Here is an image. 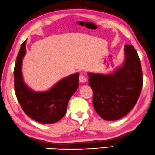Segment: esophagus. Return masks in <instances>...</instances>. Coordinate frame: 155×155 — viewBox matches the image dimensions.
<instances>
[{"mask_svg":"<svg viewBox=\"0 0 155 155\" xmlns=\"http://www.w3.org/2000/svg\"><path fill=\"white\" fill-rule=\"evenodd\" d=\"M86 78L84 74H81L79 76V81L81 83H85L86 81Z\"/></svg>","mask_w":155,"mask_h":155,"instance_id":"34e87169","label":"esophagus"}]
</instances>
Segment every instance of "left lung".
Returning a JSON list of instances; mask_svg holds the SVG:
<instances>
[{"mask_svg": "<svg viewBox=\"0 0 155 155\" xmlns=\"http://www.w3.org/2000/svg\"><path fill=\"white\" fill-rule=\"evenodd\" d=\"M125 60L110 74L88 73L93 92V104L102 119L115 121L134 107L143 87V71L138 53L133 45L124 46Z\"/></svg>", "mask_w": 155, "mask_h": 155, "instance_id": "8db88e82", "label": "left lung"}]
</instances>
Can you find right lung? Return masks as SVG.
<instances>
[{
  "mask_svg": "<svg viewBox=\"0 0 155 155\" xmlns=\"http://www.w3.org/2000/svg\"><path fill=\"white\" fill-rule=\"evenodd\" d=\"M26 42H23L17 55L14 69L15 95L25 114L42 124H53L64 116L70 97L78 87V76L76 73L63 78L49 91L34 92L24 83L21 63L26 53Z\"/></svg>",
  "mask_w": 155,
  "mask_h": 155,
  "instance_id": "1",
  "label": "right lung"
}]
</instances>
